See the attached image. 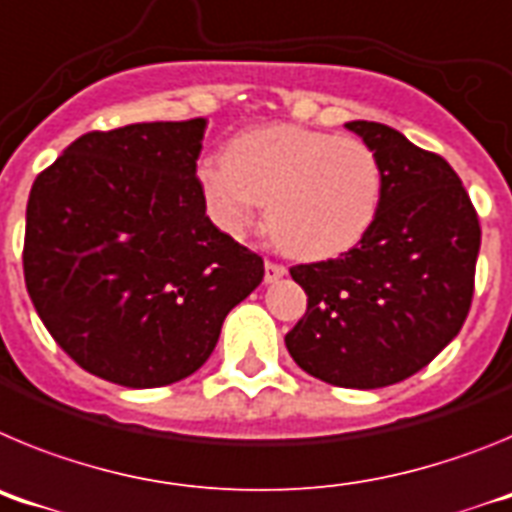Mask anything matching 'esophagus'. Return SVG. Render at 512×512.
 Returning a JSON list of instances; mask_svg holds the SVG:
<instances>
[{
  "instance_id": "1",
  "label": "esophagus",
  "mask_w": 512,
  "mask_h": 512,
  "mask_svg": "<svg viewBox=\"0 0 512 512\" xmlns=\"http://www.w3.org/2000/svg\"><path fill=\"white\" fill-rule=\"evenodd\" d=\"M284 274H287V266L274 264V261H266V264H264V282L266 284L277 282V279H282Z\"/></svg>"
}]
</instances>
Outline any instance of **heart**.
Masks as SVG:
<instances>
[{"label": "heart", "instance_id": "1", "mask_svg": "<svg viewBox=\"0 0 512 512\" xmlns=\"http://www.w3.org/2000/svg\"><path fill=\"white\" fill-rule=\"evenodd\" d=\"M197 184L225 233H246L266 202L271 238L297 259L323 261L372 228L382 166L354 135L277 122L235 135L223 161H202Z\"/></svg>", "mask_w": 512, "mask_h": 512}]
</instances>
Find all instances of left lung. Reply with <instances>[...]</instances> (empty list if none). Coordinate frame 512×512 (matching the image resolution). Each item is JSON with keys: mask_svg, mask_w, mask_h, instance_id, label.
Wrapping results in <instances>:
<instances>
[{"mask_svg": "<svg viewBox=\"0 0 512 512\" xmlns=\"http://www.w3.org/2000/svg\"><path fill=\"white\" fill-rule=\"evenodd\" d=\"M382 166L372 228L338 259L292 266L307 312L284 336L300 369L377 390L413 377L449 346L474 295L477 212L441 156L382 122H346Z\"/></svg>", "mask_w": 512, "mask_h": 512, "instance_id": "1", "label": "left lung"}]
</instances>
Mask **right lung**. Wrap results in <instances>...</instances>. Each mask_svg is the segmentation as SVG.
Here are the masks:
<instances>
[{
	"label": "right lung",
	"instance_id": "right-lung-1",
	"mask_svg": "<svg viewBox=\"0 0 512 512\" xmlns=\"http://www.w3.org/2000/svg\"><path fill=\"white\" fill-rule=\"evenodd\" d=\"M207 120L81 135L30 189L27 295L94 377L148 390L210 359L230 310L264 279L259 253L205 215Z\"/></svg>",
	"mask_w": 512,
	"mask_h": 512
}]
</instances>
